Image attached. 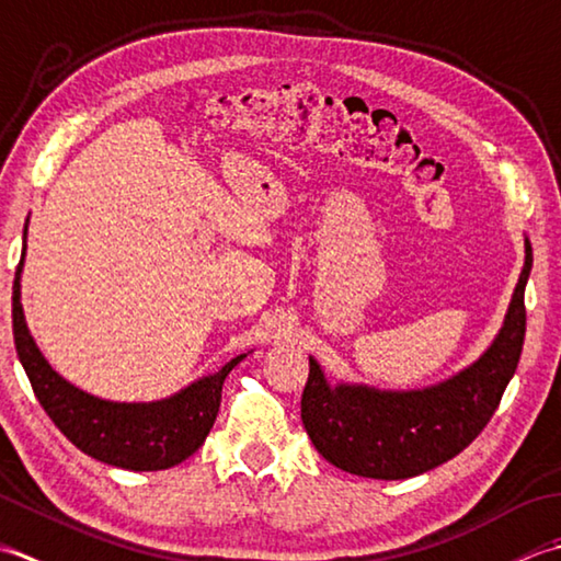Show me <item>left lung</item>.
Masks as SVG:
<instances>
[{"label": "left lung", "mask_w": 561, "mask_h": 561, "mask_svg": "<svg viewBox=\"0 0 561 561\" xmlns=\"http://www.w3.org/2000/svg\"><path fill=\"white\" fill-rule=\"evenodd\" d=\"M530 268L533 247L525 237L523 271L504 324L482 356L448 380L414 390H380L363 382L331 385L322 365L310 356L300 414L319 455L358 477L407 479L462 453L494 416L518 368Z\"/></svg>", "instance_id": "obj_1"}]
</instances>
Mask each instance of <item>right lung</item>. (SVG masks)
Segmentation results:
<instances>
[{
	"instance_id": "right-lung-1",
	"label": "right lung",
	"mask_w": 561,
	"mask_h": 561,
	"mask_svg": "<svg viewBox=\"0 0 561 561\" xmlns=\"http://www.w3.org/2000/svg\"><path fill=\"white\" fill-rule=\"evenodd\" d=\"M26 234L28 222L24 227V251L11 295V317H14L19 360L45 414L65 433L67 440L106 465L133 472H157L184 462L208 438L220 409L225 377L247 358V353L225 363L217 373L203 375L184 390L154 402H111L79 390L45 360L28 331L24 305H21Z\"/></svg>"
}]
</instances>
